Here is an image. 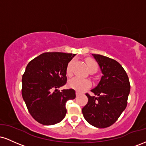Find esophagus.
I'll list each match as a JSON object with an SVG mask.
<instances>
[{"label": "esophagus", "instance_id": "1", "mask_svg": "<svg viewBox=\"0 0 146 146\" xmlns=\"http://www.w3.org/2000/svg\"><path fill=\"white\" fill-rule=\"evenodd\" d=\"M81 95V93H80V92H78V91H76V96L78 97V96H79V95Z\"/></svg>", "mask_w": 146, "mask_h": 146}]
</instances>
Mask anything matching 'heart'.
I'll use <instances>...</instances> for the list:
<instances>
[{
    "label": "heart",
    "mask_w": 146,
    "mask_h": 146,
    "mask_svg": "<svg viewBox=\"0 0 146 146\" xmlns=\"http://www.w3.org/2000/svg\"><path fill=\"white\" fill-rule=\"evenodd\" d=\"M86 64L88 69L89 71L95 70V71L98 70V65L93 60L87 59L86 60ZM72 66H73V61H70L68 63L66 68V73L67 76H71L72 75ZM68 86L73 89L78 90V91H84L86 90L91 86V82L87 79H81L79 78H74L69 80L68 83Z\"/></svg>",
    "instance_id": "heart-1"
}]
</instances>
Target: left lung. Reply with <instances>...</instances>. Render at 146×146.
<instances>
[{
    "instance_id": "1",
    "label": "left lung",
    "mask_w": 146,
    "mask_h": 146,
    "mask_svg": "<svg viewBox=\"0 0 146 146\" xmlns=\"http://www.w3.org/2000/svg\"><path fill=\"white\" fill-rule=\"evenodd\" d=\"M103 75L98 86L86 93L88 103L82 108L85 119L90 125L104 128L113 125L126 108L130 85L126 72L116 60L93 54Z\"/></svg>"
}]
</instances>
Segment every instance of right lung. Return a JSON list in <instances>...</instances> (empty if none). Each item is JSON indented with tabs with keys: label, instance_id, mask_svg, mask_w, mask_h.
<instances>
[{
	"label": "right lung",
	"instance_id": "right-lung-1",
	"mask_svg": "<svg viewBox=\"0 0 146 146\" xmlns=\"http://www.w3.org/2000/svg\"><path fill=\"white\" fill-rule=\"evenodd\" d=\"M75 54L46 52L30 61L22 78V95L29 113L43 125L59 123L66 113V103L75 98L72 88L60 92L66 84V68Z\"/></svg>",
	"mask_w": 146,
	"mask_h": 146
}]
</instances>
